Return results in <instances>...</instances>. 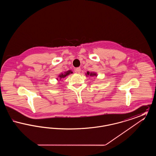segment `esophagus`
<instances>
[{
	"instance_id": "esophagus-1",
	"label": "esophagus",
	"mask_w": 156,
	"mask_h": 156,
	"mask_svg": "<svg viewBox=\"0 0 156 156\" xmlns=\"http://www.w3.org/2000/svg\"><path fill=\"white\" fill-rule=\"evenodd\" d=\"M75 73H80V72H81V68H80V67L76 68L75 69Z\"/></svg>"
}]
</instances>
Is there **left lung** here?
<instances>
[{
  "instance_id": "left-lung-1",
  "label": "left lung",
  "mask_w": 156,
  "mask_h": 156,
  "mask_svg": "<svg viewBox=\"0 0 156 156\" xmlns=\"http://www.w3.org/2000/svg\"><path fill=\"white\" fill-rule=\"evenodd\" d=\"M85 75L88 76H97L98 75H97L96 73H94V72H89V71H87V73L85 74Z\"/></svg>"
}]
</instances>
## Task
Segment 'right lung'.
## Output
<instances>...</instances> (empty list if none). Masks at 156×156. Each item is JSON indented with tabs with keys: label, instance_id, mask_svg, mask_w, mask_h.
I'll list each match as a JSON object with an SVG mask.
<instances>
[{
	"label": "right lung",
	"instance_id": "add662e5",
	"mask_svg": "<svg viewBox=\"0 0 156 156\" xmlns=\"http://www.w3.org/2000/svg\"><path fill=\"white\" fill-rule=\"evenodd\" d=\"M73 72L71 71V70H68L66 72H64L63 73H61L58 76V78H57V80L58 81V80H61L62 78H64L65 77L67 76L68 75L71 74H73Z\"/></svg>",
	"mask_w": 156,
	"mask_h": 156
}]
</instances>
